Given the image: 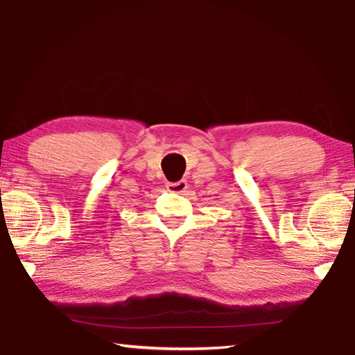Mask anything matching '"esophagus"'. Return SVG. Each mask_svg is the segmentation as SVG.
<instances>
[{"mask_svg": "<svg viewBox=\"0 0 355 355\" xmlns=\"http://www.w3.org/2000/svg\"><path fill=\"white\" fill-rule=\"evenodd\" d=\"M166 189L169 192H173V194H183V192L188 189V183L184 180H180V182H173V183H166Z\"/></svg>", "mask_w": 355, "mask_h": 355, "instance_id": "esophagus-1", "label": "esophagus"}]
</instances>
